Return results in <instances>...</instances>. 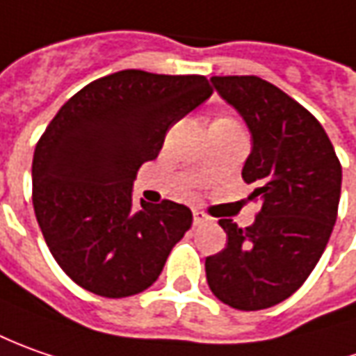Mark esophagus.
Masks as SVG:
<instances>
[{
	"label": "esophagus",
	"mask_w": 356,
	"mask_h": 356,
	"mask_svg": "<svg viewBox=\"0 0 356 356\" xmlns=\"http://www.w3.org/2000/svg\"><path fill=\"white\" fill-rule=\"evenodd\" d=\"M207 220H209V216L204 215V213H201V211H193V225H195V227H201Z\"/></svg>",
	"instance_id": "1"
}]
</instances>
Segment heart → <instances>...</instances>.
<instances>
[{"label":"heart","mask_w":356,"mask_h":356,"mask_svg":"<svg viewBox=\"0 0 356 356\" xmlns=\"http://www.w3.org/2000/svg\"><path fill=\"white\" fill-rule=\"evenodd\" d=\"M225 122H230V120H225Z\"/></svg>","instance_id":"b5f03b06"}]
</instances>
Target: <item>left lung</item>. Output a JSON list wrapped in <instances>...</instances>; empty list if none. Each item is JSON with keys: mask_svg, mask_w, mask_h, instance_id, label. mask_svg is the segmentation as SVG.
<instances>
[{"mask_svg": "<svg viewBox=\"0 0 356 356\" xmlns=\"http://www.w3.org/2000/svg\"><path fill=\"white\" fill-rule=\"evenodd\" d=\"M211 82L250 131L242 179L260 213L246 228L218 220L228 240L207 256V282L222 303L258 312L288 300L319 262L337 220L343 173L321 124L277 86L258 76Z\"/></svg>", "mask_w": 356, "mask_h": 356, "instance_id": "left-lung-1", "label": "left lung"}]
</instances>
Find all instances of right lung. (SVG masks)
Here are the masks:
<instances>
[{"instance_id":"right-lung-1","label":"right lung","mask_w":356,"mask_h":356,"mask_svg":"<svg viewBox=\"0 0 356 356\" xmlns=\"http://www.w3.org/2000/svg\"><path fill=\"white\" fill-rule=\"evenodd\" d=\"M213 94L199 74L120 70L86 84L33 155V207L44 242L74 284L128 298L159 277L191 228L189 207L134 202V181L167 131Z\"/></svg>"}]
</instances>
